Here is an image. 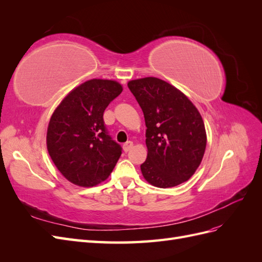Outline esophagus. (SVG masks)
<instances>
[{
    "instance_id": "obj_1",
    "label": "esophagus",
    "mask_w": 262,
    "mask_h": 262,
    "mask_svg": "<svg viewBox=\"0 0 262 262\" xmlns=\"http://www.w3.org/2000/svg\"><path fill=\"white\" fill-rule=\"evenodd\" d=\"M132 147H133V142H131V141L125 142V143L123 144V150H124V152H129V150Z\"/></svg>"
}]
</instances>
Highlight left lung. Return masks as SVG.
I'll list each match as a JSON object with an SVG mask.
<instances>
[{"mask_svg":"<svg viewBox=\"0 0 262 262\" xmlns=\"http://www.w3.org/2000/svg\"><path fill=\"white\" fill-rule=\"evenodd\" d=\"M128 87L144 114L147 157L144 179L158 188L187 181L199 167L207 132L199 110L175 86L157 77L129 81Z\"/></svg>","mask_w":262,"mask_h":262,"instance_id":"left-lung-1","label":"left lung"}]
</instances>
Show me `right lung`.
I'll list each match as a JSON object with an SVG mask.
<instances>
[{
	"label": "right lung",
	"mask_w": 262,
	"mask_h": 262,
	"mask_svg": "<svg viewBox=\"0 0 262 262\" xmlns=\"http://www.w3.org/2000/svg\"><path fill=\"white\" fill-rule=\"evenodd\" d=\"M122 90L117 81L93 78L71 91L53 112L47 148L55 167L72 184L94 187L115 168L121 146L108 136L102 116Z\"/></svg>",
	"instance_id": "obj_1"
}]
</instances>
